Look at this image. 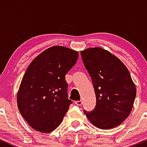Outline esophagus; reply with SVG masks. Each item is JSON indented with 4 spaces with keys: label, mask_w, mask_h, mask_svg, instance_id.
I'll return each instance as SVG.
<instances>
[{
    "label": "esophagus",
    "mask_w": 147,
    "mask_h": 147,
    "mask_svg": "<svg viewBox=\"0 0 147 147\" xmlns=\"http://www.w3.org/2000/svg\"><path fill=\"white\" fill-rule=\"evenodd\" d=\"M82 100H79V101H76L75 102V104L77 106H82Z\"/></svg>",
    "instance_id": "1"
}]
</instances>
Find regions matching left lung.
Wrapping results in <instances>:
<instances>
[{"mask_svg":"<svg viewBox=\"0 0 147 147\" xmlns=\"http://www.w3.org/2000/svg\"><path fill=\"white\" fill-rule=\"evenodd\" d=\"M81 55L96 96L95 109L84 113L99 129L119 126L131 113L136 96L129 70L119 59L102 48H87Z\"/></svg>","mask_w":147,"mask_h":147,"instance_id":"8db88e82","label":"left lung"}]
</instances>
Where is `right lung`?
I'll return each mask as SVG.
<instances>
[{"label": "right lung", "mask_w": 147, "mask_h": 147, "mask_svg": "<svg viewBox=\"0 0 147 147\" xmlns=\"http://www.w3.org/2000/svg\"><path fill=\"white\" fill-rule=\"evenodd\" d=\"M78 55L72 49L52 46L28 66L18 90L17 106L32 129L48 133L62 122L72 104L65 76L75 65Z\"/></svg>", "instance_id": "1"}]
</instances>
